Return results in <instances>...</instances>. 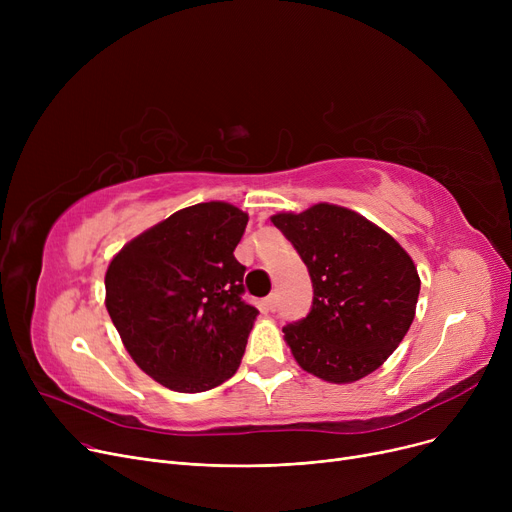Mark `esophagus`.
Segmentation results:
<instances>
[{
  "instance_id": "obj_1",
  "label": "esophagus",
  "mask_w": 512,
  "mask_h": 512,
  "mask_svg": "<svg viewBox=\"0 0 512 512\" xmlns=\"http://www.w3.org/2000/svg\"><path fill=\"white\" fill-rule=\"evenodd\" d=\"M276 305H278L276 292H274V294H270V297H267V299L263 301V307H265V311H276Z\"/></svg>"
}]
</instances>
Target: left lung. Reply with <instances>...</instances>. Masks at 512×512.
<instances>
[{"label": "left lung", "mask_w": 512, "mask_h": 512, "mask_svg": "<svg viewBox=\"0 0 512 512\" xmlns=\"http://www.w3.org/2000/svg\"><path fill=\"white\" fill-rule=\"evenodd\" d=\"M313 282L307 317L282 328L297 363L332 384L378 369L409 332L421 280L398 242L346 207L317 203L276 213Z\"/></svg>", "instance_id": "obj_1"}]
</instances>
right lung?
Listing matches in <instances>:
<instances>
[{"mask_svg": "<svg viewBox=\"0 0 512 512\" xmlns=\"http://www.w3.org/2000/svg\"><path fill=\"white\" fill-rule=\"evenodd\" d=\"M249 215L222 201L172 213L132 238L105 274V307L126 351L176 392H205L236 373L259 311L242 301L234 257Z\"/></svg>", "mask_w": 512, "mask_h": 512, "instance_id": "add662e5", "label": "right lung"}]
</instances>
